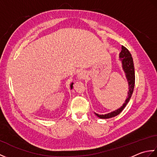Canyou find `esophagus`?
Returning <instances> with one entry per match:
<instances>
[{"label":"esophagus","mask_w":157,"mask_h":157,"mask_svg":"<svg viewBox=\"0 0 157 157\" xmlns=\"http://www.w3.org/2000/svg\"><path fill=\"white\" fill-rule=\"evenodd\" d=\"M86 73L83 71H81L80 72H79L78 75V78L79 79H84L86 78Z\"/></svg>","instance_id":"esophagus-1"}]
</instances>
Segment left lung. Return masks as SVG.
Returning <instances> with one entry per match:
<instances>
[{
    "label": "left lung",
    "instance_id": "obj_1",
    "mask_svg": "<svg viewBox=\"0 0 157 157\" xmlns=\"http://www.w3.org/2000/svg\"><path fill=\"white\" fill-rule=\"evenodd\" d=\"M121 51L119 54V58L122 63V68L125 73L126 78L128 79V86H129V91L128 92V98H126L125 102L119 109L115 110L111 113H107L105 115H98L97 113H95L96 116H98L101 119H109L118 115L121 113L124 108L128 105L131 96L134 92V84H135V71H134V61L131 53L127 49L125 46H122Z\"/></svg>",
    "mask_w": 157,
    "mask_h": 157
}]
</instances>
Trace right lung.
<instances>
[{"instance_id":"1","label":"right lung","mask_w":157,"mask_h":157,"mask_svg":"<svg viewBox=\"0 0 157 157\" xmlns=\"http://www.w3.org/2000/svg\"><path fill=\"white\" fill-rule=\"evenodd\" d=\"M73 83H71V84L70 85V87H71V89L73 88Z\"/></svg>"}]
</instances>
